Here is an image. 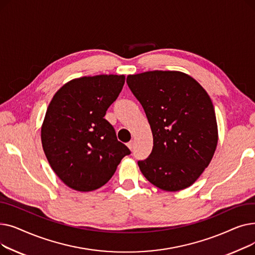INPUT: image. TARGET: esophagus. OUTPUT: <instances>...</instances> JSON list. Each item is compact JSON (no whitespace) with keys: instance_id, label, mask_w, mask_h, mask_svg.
<instances>
[{"instance_id":"1","label":"esophagus","mask_w":255,"mask_h":255,"mask_svg":"<svg viewBox=\"0 0 255 255\" xmlns=\"http://www.w3.org/2000/svg\"><path fill=\"white\" fill-rule=\"evenodd\" d=\"M127 145H128V148L132 151V150H133V148H134V141H133V140L129 141V142L127 143Z\"/></svg>"}]
</instances>
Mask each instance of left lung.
<instances>
[{
  "label": "left lung",
  "instance_id": "obj_1",
  "mask_svg": "<svg viewBox=\"0 0 255 255\" xmlns=\"http://www.w3.org/2000/svg\"><path fill=\"white\" fill-rule=\"evenodd\" d=\"M153 134L150 156L138 161L144 178L164 191L188 188L210 164L218 142L212 100L190 75L146 71L127 76Z\"/></svg>",
  "mask_w": 255,
  "mask_h": 255
}]
</instances>
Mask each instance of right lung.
I'll list each match as a JSON object with an SVG mask.
<instances>
[{"instance_id": "obj_1", "label": "right lung", "mask_w": 255, "mask_h": 255, "mask_svg": "<svg viewBox=\"0 0 255 255\" xmlns=\"http://www.w3.org/2000/svg\"><path fill=\"white\" fill-rule=\"evenodd\" d=\"M125 84V75L74 78L53 95L41 126L44 154L52 170L71 189L89 192L106 184L126 155L104 119Z\"/></svg>"}]
</instances>
